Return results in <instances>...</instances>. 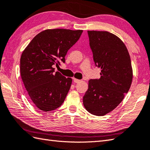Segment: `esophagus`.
<instances>
[{
  "label": "esophagus",
  "mask_w": 150,
  "mask_h": 150,
  "mask_svg": "<svg viewBox=\"0 0 150 150\" xmlns=\"http://www.w3.org/2000/svg\"><path fill=\"white\" fill-rule=\"evenodd\" d=\"M73 80H74V82L75 83H79L80 81V80H78V79H76V78H74Z\"/></svg>",
  "instance_id": "obj_1"
}]
</instances>
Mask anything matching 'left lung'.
<instances>
[{
	"label": "left lung",
	"instance_id": "obj_1",
	"mask_svg": "<svg viewBox=\"0 0 150 150\" xmlns=\"http://www.w3.org/2000/svg\"><path fill=\"white\" fill-rule=\"evenodd\" d=\"M89 45L100 78L89 81L83 103L91 114L103 116L121 103L131 87L132 69L125 44L107 31L88 30Z\"/></svg>",
	"mask_w": 150,
	"mask_h": 150
}]
</instances>
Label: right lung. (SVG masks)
Segmentation results:
<instances>
[{
    "label": "right lung",
    "mask_w": 150,
    "mask_h": 150,
    "mask_svg": "<svg viewBox=\"0 0 150 150\" xmlns=\"http://www.w3.org/2000/svg\"><path fill=\"white\" fill-rule=\"evenodd\" d=\"M82 30L46 29L33 38L23 52L20 74L31 101L43 112L59 108L67 97L72 78L59 72L53 65L65 62L68 50L77 42Z\"/></svg>",
    "instance_id": "obj_1"
}]
</instances>
